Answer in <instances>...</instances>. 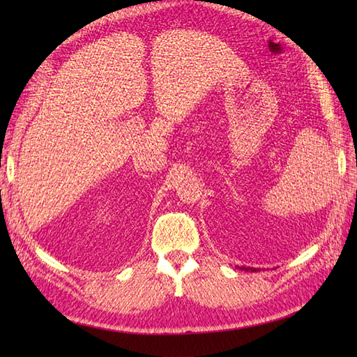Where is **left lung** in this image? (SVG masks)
Wrapping results in <instances>:
<instances>
[{
  "mask_svg": "<svg viewBox=\"0 0 357 357\" xmlns=\"http://www.w3.org/2000/svg\"><path fill=\"white\" fill-rule=\"evenodd\" d=\"M239 268H241V270H247V271H248V270H252V271H256V270H257V268H250V267H239Z\"/></svg>",
  "mask_w": 357,
  "mask_h": 357,
  "instance_id": "obj_1",
  "label": "left lung"
}]
</instances>
